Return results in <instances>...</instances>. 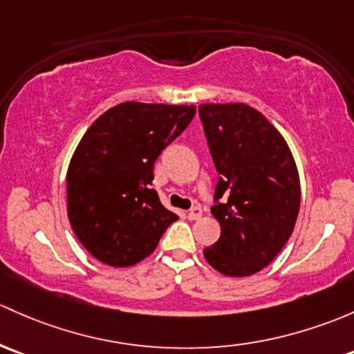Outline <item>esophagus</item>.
Here are the masks:
<instances>
[{
  "instance_id": "esophagus-1",
  "label": "esophagus",
  "mask_w": 354,
  "mask_h": 354,
  "mask_svg": "<svg viewBox=\"0 0 354 354\" xmlns=\"http://www.w3.org/2000/svg\"><path fill=\"white\" fill-rule=\"evenodd\" d=\"M202 215H203L202 207H193L192 210L188 212V218H189V221H198V218L202 217Z\"/></svg>"
}]
</instances>
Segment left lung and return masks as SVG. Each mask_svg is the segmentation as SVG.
I'll return each instance as SVG.
<instances>
[{
  "label": "left lung",
  "instance_id": "left-lung-1",
  "mask_svg": "<svg viewBox=\"0 0 354 354\" xmlns=\"http://www.w3.org/2000/svg\"><path fill=\"white\" fill-rule=\"evenodd\" d=\"M198 113L221 174L212 207L221 237L203 256L225 277H249L270 265L292 236L299 171L281 133L252 106L205 103Z\"/></svg>",
  "mask_w": 354,
  "mask_h": 354
}]
</instances>
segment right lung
I'll use <instances>...</instances> for the list:
<instances>
[{
  "label": "right lung",
  "mask_w": 354,
  "mask_h": 354,
  "mask_svg": "<svg viewBox=\"0 0 354 354\" xmlns=\"http://www.w3.org/2000/svg\"><path fill=\"white\" fill-rule=\"evenodd\" d=\"M193 105L125 102L96 118L68 167V217L98 261L137 265L178 215L152 188L154 162L195 117Z\"/></svg>",
  "instance_id": "right-lung-1"
}]
</instances>
